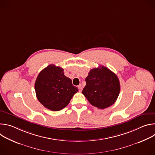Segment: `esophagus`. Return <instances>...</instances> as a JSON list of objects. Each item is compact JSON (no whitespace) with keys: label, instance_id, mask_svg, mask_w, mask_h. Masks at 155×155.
<instances>
[{"label":"esophagus","instance_id":"34e87169","mask_svg":"<svg viewBox=\"0 0 155 155\" xmlns=\"http://www.w3.org/2000/svg\"><path fill=\"white\" fill-rule=\"evenodd\" d=\"M78 90H79V92H81V91H82V86H81V85H79L78 86Z\"/></svg>","mask_w":155,"mask_h":155}]
</instances>
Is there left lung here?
<instances>
[{"instance_id": "left-lung-1", "label": "left lung", "mask_w": 155, "mask_h": 155, "mask_svg": "<svg viewBox=\"0 0 155 155\" xmlns=\"http://www.w3.org/2000/svg\"><path fill=\"white\" fill-rule=\"evenodd\" d=\"M99 66L88 74L82 93L92 105L104 109L116 102L120 84L116 74L103 65Z\"/></svg>"}]
</instances>
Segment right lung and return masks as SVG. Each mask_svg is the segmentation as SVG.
I'll list each match as a JSON object with an SVG mask.
<instances>
[{"label": "right lung", "instance_id": "right-lung-1", "mask_svg": "<svg viewBox=\"0 0 155 155\" xmlns=\"http://www.w3.org/2000/svg\"><path fill=\"white\" fill-rule=\"evenodd\" d=\"M35 90L37 99L44 107L59 111L69 104L78 89L64 75L62 68L50 64L38 75Z\"/></svg>", "mask_w": 155, "mask_h": 155}]
</instances>
